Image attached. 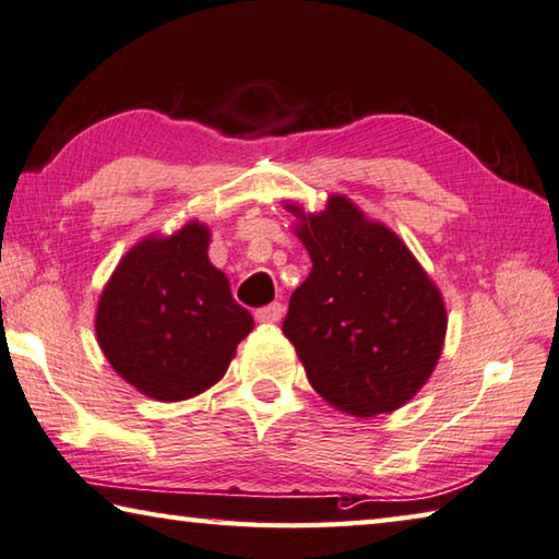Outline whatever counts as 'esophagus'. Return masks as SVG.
Returning a JSON list of instances; mask_svg holds the SVG:
<instances>
[{"mask_svg":"<svg viewBox=\"0 0 559 559\" xmlns=\"http://www.w3.org/2000/svg\"><path fill=\"white\" fill-rule=\"evenodd\" d=\"M285 314V307L282 305H267L254 311V319L260 321V324H277V321Z\"/></svg>","mask_w":559,"mask_h":559,"instance_id":"obj_1","label":"esophagus"}]
</instances>
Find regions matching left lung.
<instances>
[{
	"label": "left lung",
	"mask_w": 559,
	"mask_h": 559,
	"mask_svg": "<svg viewBox=\"0 0 559 559\" xmlns=\"http://www.w3.org/2000/svg\"><path fill=\"white\" fill-rule=\"evenodd\" d=\"M297 238L309 277L289 299L282 331L311 388L354 417L395 413L435 373L447 336L444 297L407 245L385 223L366 218L348 195L324 211L299 203Z\"/></svg>",
	"instance_id": "left-lung-1"
}]
</instances>
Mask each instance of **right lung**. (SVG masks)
<instances>
[{
  "label": "right lung",
  "instance_id": "obj_1",
  "mask_svg": "<svg viewBox=\"0 0 559 559\" xmlns=\"http://www.w3.org/2000/svg\"><path fill=\"white\" fill-rule=\"evenodd\" d=\"M211 228L183 223L142 238L103 287L95 311L97 346L142 395L181 403L225 376L254 321L209 260Z\"/></svg>",
  "mask_w": 559,
  "mask_h": 559
}]
</instances>
